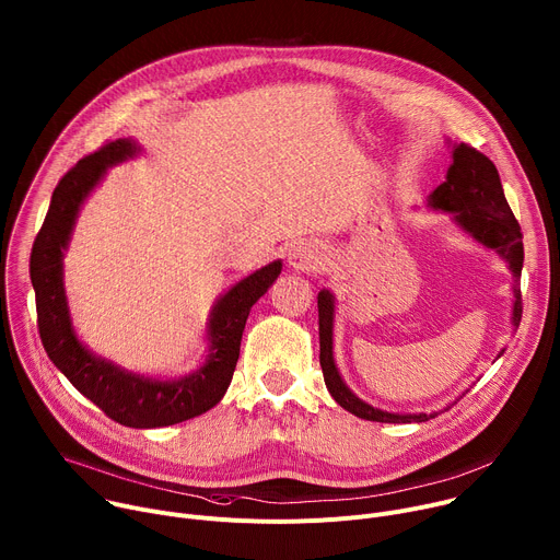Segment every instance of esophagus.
<instances>
[{
    "label": "esophagus",
    "mask_w": 560,
    "mask_h": 560,
    "mask_svg": "<svg viewBox=\"0 0 560 560\" xmlns=\"http://www.w3.org/2000/svg\"><path fill=\"white\" fill-rule=\"evenodd\" d=\"M288 266L296 272H316L326 266V253L316 244H299L288 253Z\"/></svg>",
    "instance_id": "obj_1"
}]
</instances>
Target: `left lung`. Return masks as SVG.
Segmentation results:
<instances>
[{
	"label": "left lung",
	"instance_id": "8db88e82",
	"mask_svg": "<svg viewBox=\"0 0 560 560\" xmlns=\"http://www.w3.org/2000/svg\"><path fill=\"white\" fill-rule=\"evenodd\" d=\"M450 145V159L452 164L447 168L445 182L430 192L428 208L439 212H450L452 221L471 236L476 244L483 248L494 250L510 268L514 277V303H512V326L518 328L521 324V270H523V234L521 225L514 219V212L505 199L501 177L497 166L490 159L478 152L476 148H469L465 143H452ZM318 305V346H322V361L324 381L328 392L332 394L335 401L352 412L359 419L376 421V423H423L434 419L439 412H417V415H398L378 410L363 398H359L343 376L339 374L337 361H335V294L330 290H322L316 296ZM503 350L499 352V357ZM497 357V359H499ZM450 408V406H447ZM445 408V410H447Z\"/></svg>",
	"mask_w": 560,
	"mask_h": 560
}]
</instances>
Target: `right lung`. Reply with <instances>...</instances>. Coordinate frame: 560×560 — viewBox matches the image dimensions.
<instances>
[{
    "label": "right lung",
    "mask_w": 560,
    "mask_h": 560,
    "mask_svg": "<svg viewBox=\"0 0 560 560\" xmlns=\"http://www.w3.org/2000/svg\"><path fill=\"white\" fill-rule=\"evenodd\" d=\"M141 145L117 139L77 162L57 184L44 225L31 253V281L37 301V326L44 350L57 370L113 421L128 428H166L214 408L236 368L250 307L281 275V259L255 270L223 292L208 316L203 363L179 378L130 372L95 354L77 337L63 288V255L86 199L108 168L135 159Z\"/></svg>",
    "instance_id": "add662e5"
}]
</instances>
